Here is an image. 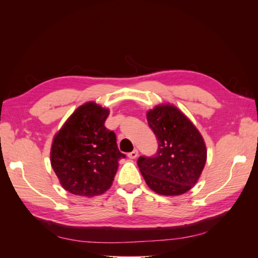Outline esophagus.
<instances>
[{"instance_id":"obj_1","label":"esophagus","mask_w":258,"mask_h":258,"mask_svg":"<svg viewBox=\"0 0 258 258\" xmlns=\"http://www.w3.org/2000/svg\"><path fill=\"white\" fill-rule=\"evenodd\" d=\"M138 155H139L138 150H134V151H132L131 153H129V154H128V157H129L130 159H135V158H137V157H138Z\"/></svg>"}]
</instances>
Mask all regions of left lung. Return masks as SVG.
Here are the masks:
<instances>
[{
  "mask_svg": "<svg viewBox=\"0 0 258 258\" xmlns=\"http://www.w3.org/2000/svg\"><path fill=\"white\" fill-rule=\"evenodd\" d=\"M148 124L158 140L155 157L141 156L138 166L152 190L179 196L196 185L207 161V147L199 130L170 103L147 111Z\"/></svg>",
  "mask_w": 258,
  "mask_h": 258,
  "instance_id": "obj_1",
  "label": "left lung"
}]
</instances>
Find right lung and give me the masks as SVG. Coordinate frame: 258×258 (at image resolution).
<instances>
[{"label":"right lung","mask_w":258,"mask_h":258,"mask_svg":"<svg viewBox=\"0 0 258 258\" xmlns=\"http://www.w3.org/2000/svg\"><path fill=\"white\" fill-rule=\"evenodd\" d=\"M110 110L96 102L76 108L53 137L50 163L61 186L77 196L104 194L114 181L119 152L113 131L104 122Z\"/></svg>","instance_id":"add662e5"}]
</instances>
